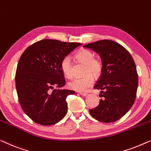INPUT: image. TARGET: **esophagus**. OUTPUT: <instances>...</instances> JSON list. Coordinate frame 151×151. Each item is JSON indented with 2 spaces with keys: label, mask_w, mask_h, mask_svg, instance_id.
Returning a JSON list of instances; mask_svg holds the SVG:
<instances>
[{
  "label": "esophagus",
  "mask_w": 151,
  "mask_h": 151,
  "mask_svg": "<svg viewBox=\"0 0 151 151\" xmlns=\"http://www.w3.org/2000/svg\"><path fill=\"white\" fill-rule=\"evenodd\" d=\"M79 94L83 96H86L88 95V93H84V92H79Z\"/></svg>",
  "instance_id": "obj_1"
}]
</instances>
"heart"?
Instances as JSON below:
<instances>
[{
    "instance_id": "obj_1",
    "label": "heart",
    "mask_w": 151,
    "mask_h": 151,
    "mask_svg": "<svg viewBox=\"0 0 151 151\" xmlns=\"http://www.w3.org/2000/svg\"><path fill=\"white\" fill-rule=\"evenodd\" d=\"M76 59L79 62L86 65L82 78H75L69 82L68 87L71 90L77 92H86L94 83V78L99 77L103 71V62L101 59L94 57V55L90 50L82 49L76 55ZM61 68L65 77L71 78L73 76L72 70V61L69 57H65L61 63Z\"/></svg>"
}]
</instances>
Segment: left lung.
I'll list each match as a JSON object with an SVG mask.
<instances>
[{
	"label": "left lung",
	"instance_id": "left-lung-1",
	"mask_svg": "<svg viewBox=\"0 0 151 151\" xmlns=\"http://www.w3.org/2000/svg\"><path fill=\"white\" fill-rule=\"evenodd\" d=\"M83 47L99 54L103 62V71L94 88L101 90L104 99L90 114L100 122H115L135 102L138 86L136 65L128 50L111 40H100Z\"/></svg>",
	"mask_w": 151,
	"mask_h": 151
}]
</instances>
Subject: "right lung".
<instances>
[{
	"label": "right lung",
	"mask_w": 151,
	"mask_h": 151,
	"mask_svg": "<svg viewBox=\"0 0 151 151\" xmlns=\"http://www.w3.org/2000/svg\"><path fill=\"white\" fill-rule=\"evenodd\" d=\"M81 44L42 40L21 55L16 73V91L21 107L33 122L52 125L66 115V97L75 92L59 89L65 84L61 63ZM55 86L58 90H54Z\"/></svg>",
	"instance_id": "add662e5"
}]
</instances>
